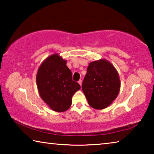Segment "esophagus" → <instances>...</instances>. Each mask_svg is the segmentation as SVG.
I'll use <instances>...</instances> for the list:
<instances>
[{
	"mask_svg": "<svg viewBox=\"0 0 154 154\" xmlns=\"http://www.w3.org/2000/svg\"><path fill=\"white\" fill-rule=\"evenodd\" d=\"M78 83H79L80 85H82V79H79V82H78Z\"/></svg>",
	"mask_w": 154,
	"mask_h": 154,
	"instance_id": "34e87169",
	"label": "esophagus"
}]
</instances>
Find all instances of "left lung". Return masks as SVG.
Segmentation results:
<instances>
[{"label":"left lung","instance_id":"1","mask_svg":"<svg viewBox=\"0 0 154 154\" xmlns=\"http://www.w3.org/2000/svg\"><path fill=\"white\" fill-rule=\"evenodd\" d=\"M118 72L111 62L105 59L92 62L82 83V90L88 104L96 109L109 106L120 90Z\"/></svg>","mask_w":154,"mask_h":154}]
</instances>
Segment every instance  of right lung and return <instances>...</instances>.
Here are the masks:
<instances>
[{"label":"right lung","instance_id":"obj_1","mask_svg":"<svg viewBox=\"0 0 154 154\" xmlns=\"http://www.w3.org/2000/svg\"><path fill=\"white\" fill-rule=\"evenodd\" d=\"M36 85L41 98L56 112L68 110L74 94L80 85L72 80V72L66 61L59 54L51 55L40 65L36 74Z\"/></svg>","mask_w":154,"mask_h":154}]
</instances>
